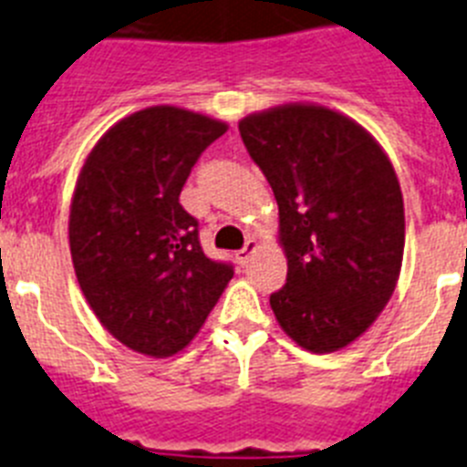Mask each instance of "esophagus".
<instances>
[{"label": "esophagus", "mask_w": 467, "mask_h": 467, "mask_svg": "<svg viewBox=\"0 0 467 467\" xmlns=\"http://www.w3.org/2000/svg\"><path fill=\"white\" fill-rule=\"evenodd\" d=\"M257 247H259V243L254 241V238H250V241L245 243V247H243V250H238V253H236L238 264H241V266H245V264L250 262V257H253V253H254V250H257Z\"/></svg>", "instance_id": "esophagus-1"}]
</instances>
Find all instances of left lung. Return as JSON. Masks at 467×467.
Segmentation results:
<instances>
[{
	"label": "left lung",
	"mask_w": 467,
	"mask_h": 467,
	"mask_svg": "<svg viewBox=\"0 0 467 467\" xmlns=\"http://www.w3.org/2000/svg\"><path fill=\"white\" fill-rule=\"evenodd\" d=\"M278 203L287 283L271 295L283 332L311 353L362 337L398 285L404 203L381 144L350 117L290 102L238 121Z\"/></svg>",
	"instance_id": "left-lung-1"
}]
</instances>
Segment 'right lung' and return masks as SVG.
I'll list each match as a JSON object with an SVG mask.
<instances>
[{
  "instance_id": "right-lung-1",
  "label": "right lung",
  "mask_w": 467,
  "mask_h": 467,
  "mask_svg": "<svg viewBox=\"0 0 467 467\" xmlns=\"http://www.w3.org/2000/svg\"><path fill=\"white\" fill-rule=\"evenodd\" d=\"M226 128L182 107H147L114 123L77 177L74 274L102 327L135 353H180L234 275L205 257L198 222L180 205L193 163Z\"/></svg>"
}]
</instances>
